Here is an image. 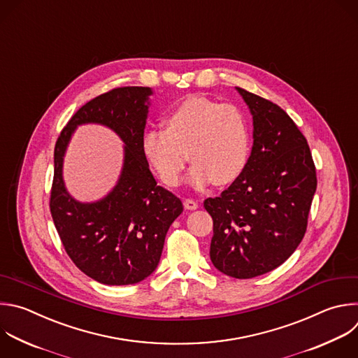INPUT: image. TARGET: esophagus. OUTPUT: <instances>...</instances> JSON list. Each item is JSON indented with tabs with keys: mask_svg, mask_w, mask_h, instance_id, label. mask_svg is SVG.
Segmentation results:
<instances>
[{
	"mask_svg": "<svg viewBox=\"0 0 358 358\" xmlns=\"http://www.w3.org/2000/svg\"><path fill=\"white\" fill-rule=\"evenodd\" d=\"M184 208L188 209V210H194V209L198 208V202L195 199H192V198H187L184 201Z\"/></svg>",
	"mask_w": 358,
	"mask_h": 358,
	"instance_id": "obj_1",
	"label": "esophagus"
}]
</instances>
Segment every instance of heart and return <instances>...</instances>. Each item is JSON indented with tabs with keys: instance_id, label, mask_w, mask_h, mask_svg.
Segmentation results:
<instances>
[{
	"instance_id": "b5f03b06",
	"label": "heart",
	"mask_w": 358,
	"mask_h": 358,
	"mask_svg": "<svg viewBox=\"0 0 358 358\" xmlns=\"http://www.w3.org/2000/svg\"><path fill=\"white\" fill-rule=\"evenodd\" d=\"M142 149L160 180L178 187L189 160V182L202 188L215 181L233 182L249 160L250 131L245 113L234 105L205 96L180 102L166 119V131L152 129Z\"/></svg>"
}]
</instances>
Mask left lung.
Masks as SVG:
<instances>
[{
  "label": "left lung",
  "instance_id": "obj_1",
  "mask_svg": "<svg viewBox=\"0 0 358 358\" xmlns=\"http://www.w3.org/2000/svg\"><path fill=\"white\" fill-rule=\"evenodd\" d=\"M237 91L253 115L252 155L243 173L203 206L213 219V266L246 280L277 268L299 246L317 180L308 142L289 115L263 96Z\"/></svg>",
  "mask_w": 358,
  "mask_h": 358
}]
</instances>
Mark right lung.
Here are the masks:
<instances>
[{
    "instance_id": "right-lung-1",
    "label": "right lung",
    "mask_w": 358,
    "mask_h": 358,
    "mask_svg": "<svg viewBox=\"0 0 358 358\" xmlns=\"http://www.w3.org/2000/svg\"><path fill=\"white\" fill-rule=\"evenodd\" d=\"M149 87H116L83 105L60 132L55 146L50 213L73 263L106 285H129L157 267L170 224L182 202L157 185L142 149ZM101 123L126 143L122 178L103 199L81 204L65 191L61 170L66 143L76 126Z\"/></svg>"
}]
</instances>
